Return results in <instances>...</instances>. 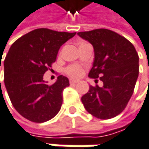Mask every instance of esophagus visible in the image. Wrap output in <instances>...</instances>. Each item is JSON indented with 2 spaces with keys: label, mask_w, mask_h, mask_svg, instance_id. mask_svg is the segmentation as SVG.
Returning <instances> with one entry per match:
<instances>
[{
  "label": "esophagus",
  "mask_w": 149,
  "mask_h": 149,
  "mask_svg": "<svg viewBox=\"0 0 149 149\" xmlns=\"http://www.w3.org/2000/svg\"><path fill=\"white\" fill-rule=\"evenodd\" d=\"M69 83H70L71 85H74V84H76V83H78V80H69Z\"/></svg>",
  "instance_id": "obj_1"
}]
</instances>
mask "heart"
Listing matches in <instances>:
<instances>
[{"instance_id": "obj_1", "label": "heart", "mask_w": 149, "mask_h": 149, "mask_svg": "<svg viewBox=\"0 0 149 149\" xmlns=\"http://www.w3.org/2000/svg\"><path fill=\"white\" fill-rule=\"evenodd\" d=\"M65 73L70 77L78 78L81 76L83 73V69L80 66H78V65H70L65 69Z\"/></svg>"}]
</instances>
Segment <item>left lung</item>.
<instances>
[{"label":"left lung","mask_w":149,"mask_h":149,"mask_svg":"<svg viewBox=\"0 0 149 149\" xmlns=\"http://www.w3.org/2000/svg\"><path fill=\"white\" fill-rule=\"evenodd\" d=\"M77 34L94 48L89 77L99 78L103 83L102 87L91 86L81 97L82 103L98 119L113 118L125 109L132 96L139 74L138 54L126 38L110 29H97Z\"/></svg>","instance_id":"8db88e82"}]
</instances>
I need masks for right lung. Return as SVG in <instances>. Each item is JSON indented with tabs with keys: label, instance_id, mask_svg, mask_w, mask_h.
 I'll return each mask as SVG.
<instances>
[{
	"label": "right lung",
	"instance_id": "add662e5",
	"mask_svg": "<svg viewBox=\"0 0 149 149\" xmlns=\"http://www.w3.org/2000/svg\"><path fill=\"white\" fill-rule=\"evenodd\" d=\"M75 34L36 29L18 38L9 49L4 60L5 86L14 109L27 120L46 122L60 110L69 79L59 75L49 86L43 75L56 61L60 47Z\"/></svg>",
	"mask_w": 149,
	"mask_h": 149
}]
</instances>
